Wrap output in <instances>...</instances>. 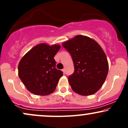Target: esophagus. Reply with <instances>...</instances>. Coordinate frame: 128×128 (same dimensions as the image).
Masks as SVG:
<instances>
[{"mask_svg":"<svg viewBox=\"0 0 128 128\" xmlns=\"http://www.w3.org/2000/svg\"><path fill=\"white\" fill-rule=\"evenodd\" d=\"M62 72L64 73V74H65V73H66V70H65V68H63L62 70Z\"/></svg>","mask_w":128,"mask_h":128,"instance_id":"obj_1","label":"esophagus"}]
</instances>
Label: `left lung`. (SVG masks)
I'll use <instances>...</instances> for the list:
<instances>
[{
  "instance_id": "left-lung-1",
  "label": "left lung",
  "mask_w": 128,
  "mask_h": 128,
  "mask_svg": "<svg viewBox=\"0 0 128 128\" xmlns=\"http://www.w3.org/2000/svg\"><path fill=\"white\" fill-rule=\"evenodd\" d=\"M70 52L74 72L68 80L72 88L81 96L96 93L105 82L108 73L106 56L94 40L78 35L62 44Z\"/></svg>"
}]
</instances>
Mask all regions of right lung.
Masks as SVG:
<instances>
[{
  "mask_svg": "<svg viewBox=\"0 0 128 128\" xmlns=\"http://www.w3.org/2000/svg\"><path fill=\"white\" fill-rule=\"evenodd\" d=\"M61 48L59 44L36 45L22 57L18 74L28 91L38 96H47L55 90L62 71L55 68L54 56Z\"/></svg>",
  "mask_w": 128,
  "mask_h": 128,
  "instance_id": "right-lung-1",
  "label": "right lung"
}]
</instances>
